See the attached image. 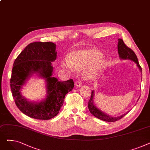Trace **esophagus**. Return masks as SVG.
<instances>
[{"mask_svg": "<svg viewBox=\"0 0 150 150\" xmlns=\"http://www.w3.org/2000/svg\"><path fill=\"white\" fill-rule=\"evenodd\" d=\"M75 86H76V88L80 87V86H82V82L81 81V80H77V81L75 82Z\"/></svg>", "mask_w": 150, "mask_h": 150, "instance_id": "obj_1", "label": "esophagus"}]
</instances>
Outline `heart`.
<instances>
[{
  "mask_svg": "<svg viewBox=\"0 0 150 150\" xmlns=\"http://www.w3.org/2000/svg\"><path fill=\"white\" fill-rule=\"evenodd\" d=\"M102 54L94 49L75 50L69 54V60L63 59L61 64L62 67L70 70H83V77L91 80L97 76L103 66V62L100 60Z\"/></svg>",
  "mask_w": 150,
  "mask_h": 150,
  "instance_id": "1",
  "label": "heart"
}]
</instances>
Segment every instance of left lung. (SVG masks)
Segmentation results:
<instances>
[{"instance_id": "1", "label": "left lung", "mask_w": 150, "mask_h": 150, "mask_svg": "<svg viewBox=\"0 0 150 150\" xmlns=\"http://www.w3.org/2000/svg\"><path fill=\"white\" fill-rule=\"evenodd\" d=\"M118 40H119V42H118L117 48H118V53H119L120 58L123 59H131V61L135 62L136 63L137 66L139 68L141 72H142V67L139 64L137 57L136 56V54H135V53L133 52L132 50L129 48L126 45V44L124 43L122 39H119ZM93 95H94V91H92L91 92V98L88 101V108L90 112L93 116L97 117V119L105 121V122H114L122 119L123 117H124L128 113L127 112V114H125L122 116L117 117H112L111 116L105 114L104 112L101 111L100 109H98L95 105H93Z\"/></svg>"}]
</instances>
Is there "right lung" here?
<instances>
[{
	"label": "right lung",
	"mask_w": 150,
	"mask_h": 150,
	"mask_svg": "<svg viewBox=\"0 0 150 150\" xmlns=\"http://www.w3.org/2000/svg\"><path fill=\"white\" fill-rule=\"evenodd\" d=\"M57 58L56 45L50 42L29 44L15 59L10 79V87L14 102L25 115L38 120H49L58 113L66 94L72 90V79L58 81L52 77V62ZM37 73L46 78L47 96L38 104L31 103L21 95L20 90L28 78Z\"/></svg>",
	"instance_id": "obj_1"
}]
</instances>
